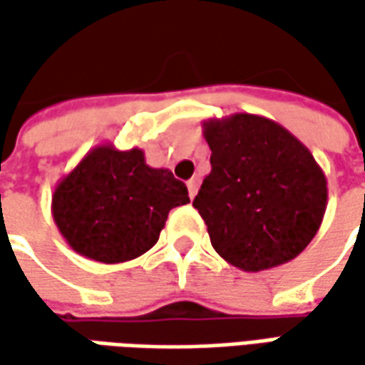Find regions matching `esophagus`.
<instances>
[{
	"mask_svg": "<svg viewBox=\"0 0 365 365\" xmlns=\"http://www.w3.org/2000/svg\"><path fill=\"white\" fill-rule=\"evenodd\" d=\"M187 187H189V197L192 199L197 195V190H199V180L197 178H190L189 182H187Z\"/></svg>",
	"mask_w": 365,
	"mask_h": 365,
	"instance_id": "1",
	"label": "esophagus"
}]
</instances>
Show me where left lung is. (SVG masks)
Returning a JSON list of instances; mask_svg holds the SVG:
<instances>
[{
	"mask_svg": "<svg viewBox=\"0 0 365 365\" xmlns=\"http://www.w3.org/2000/svg\"><path fill=\"white\" fill-rule=\"evenodd\" d=\"M211 173L192 207L211 245L244 272L297 258L327 209V178L311 150L280 123L233 113L203 121Z\"/></svg>",
	"mask_w": 365,
	"mask_h": 365,
	"instance_id": "obj_1",
	"label": "left lung"
}]
</instances>
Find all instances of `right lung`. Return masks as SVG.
<instances>
[{
  "instance_id": "1",
  "label": "right lung",
  "mask_w": 365,
  "mask_h": 365,
  "mask_svg": "<svg viewBox=\"0 0 365 365\" xmlns=\"http://www.w3.org/2000/svg\"><path fill=\"white\" fill-rule=\"evenodd\" d=\"M189 201L187 185L168 168L148 166L144 150L101 144L58 180L50 209L77 254L120 264L146 254L170 209Z\"/></svg>"
}]
</instances>
